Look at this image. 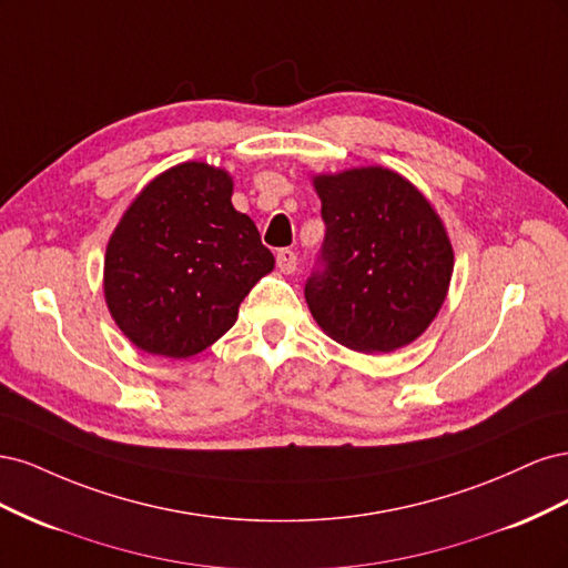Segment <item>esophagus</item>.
<instances>
[{
    "label": "esophagus",
    "mask_w": 568,
    "mask_h": 568,
    "mask_svg": "<svg viewBox=\"0 0 568 568\" xmlns=\"http://www.w3.org/2000/svg\"><path fill=\"white\" fill-rule=\"evenodd\" d=\"M277 265H280V270L282 272H286V274H291V272H296V253L291 251V248H280L277 251Z\"/></svg>",
    "instance_id": "obj_1"
}]
</instances>
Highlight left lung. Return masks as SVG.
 Masks as SVG:
<instances>
[{"label":"left lung","instance_id":"obj_1","mask_svg":"<svg viewBox=\"0 0 568 568\" xmlns=\"http://www.w3.org/2000/svg\"><path fill=\"white\" fill-rule=\"evenodd\" d=\"M324 242L305 282L322 329L359 353L415 341L448 294L453 246L436 211L405 178L357 168L315 178Z\"/></svg>","mask_w":568,"mask_h":568}]
</instances>
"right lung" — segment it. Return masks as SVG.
I'll return each instance as SVG.
<instances>
[{
	"label": "right lung",
	"mask_w": 568,
	"mask_h": 568,
	"mask_svg": "<svg viewBox=\"0 0 568 568\" xmlns=\"http://www.w3.org/2000/svg\"><path fill=\"white\" fill-rule=\"evenodd\" d=\"M272 267L253 220L234 211L225 170L182 163L149 182L120 220L104 294L136 348L189 357L232 329L239 305Z\"/></svg>",
	"instance_id": "right-lung-1"
}]
</instances>
